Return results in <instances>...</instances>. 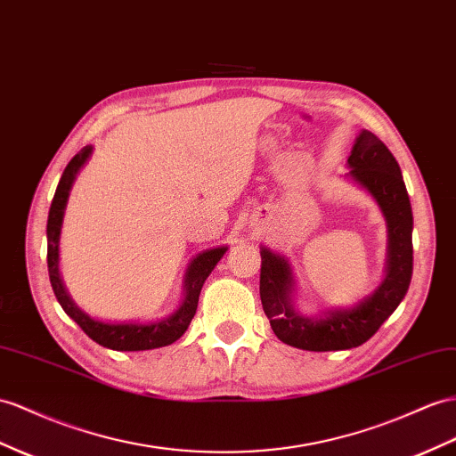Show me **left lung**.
<instances>
[{
    "mask_svg": "<svg viewBox=\"0 0 456 456\" xmlns=\"http://www.w3.org/2000/svg\"><path fill=\"white\" fill-rule=\"evenodd\" d=\"M348 177L366 189L387 221V267L379 287L353 308H335L322 316L295 310V279L289 262L262 247L260 298L279 341L314 353L346 350L366 343L401 305L412 279V208L401 167L389 148L362 131L348 156Z\"/></svg>",
    "mask_w": 456,
    "mask_h": 456,
    "instance_id": "1",
    "label": "left lung"
}]
</instances>
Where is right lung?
Returning a JSON list of instances; mask_svg holds the SVG:
<instances>
[{
    "mask_svg": "<svg viewBox=\"0 0 456 456\" xmlns=\"http://www.w3.org/2000/svg\"><path fill=\"white\" fill-rule=\"evenodd\" d=\"M90 154H92V146H85L71 161H69V166L61 175V181L57 184L55 196L50 208L48 272H50V281H52L55 298L65 310L67 316L73 318L80 325V330H83L92 341H96L102 346L111 348V350H150V348L167 346L177 341L179 337L189 330V325L196 314L198 297H200L202 285L208 279V275L214 272L217 262L224 258L227 247L204 250L191 262L189 270H186V275H184V298L181 302V306L175 310L171 316L151 322V323H108V322L90 318L88 314L80 310L73 302V298L69 297L60 275V235H61V225H63L65 206L77 175L85 167Z\"/></svg>",
    "mask_w": 456,
    "mask_h": 456,
    "instance_id": "1",
    "label": "right lung"
}]
</instances>
